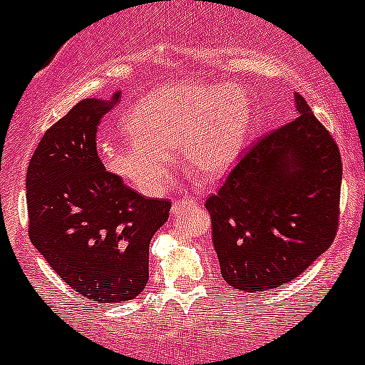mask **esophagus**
Segmentation results:
<instances>
[{
	"instance_id": "esophagus-1",
	"label": "esophagus",
	"mask_w": 365,
	"mask_h": 365,
	"mask_svg": "<svg viewBox=\"0 0 365 365\" xmlns=\"http://www.w3.org/2000/svg\"><path fill=\"white\" fill-rule=\"evenodd\" d=\"M199 205H200V199H180V200H175V202H173L172 212L179 213L180 210L193 208V206H199Z\"/></svg>"
}]
</instances>
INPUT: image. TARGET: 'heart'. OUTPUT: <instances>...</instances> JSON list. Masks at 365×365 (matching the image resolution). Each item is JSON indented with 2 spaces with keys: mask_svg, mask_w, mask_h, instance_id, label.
I'll return each mask as SVG.
<instances>
[{
  "mask_svg": "<svg viewBox=\"0 0 365 365\" xmlns=\"http://www.w3.org/2000/svg\"><path fill=\"white\" fill-rule=\"evenodd\" d=\"M252 108L239 85L175 83L148 93L125 117L128 139H101L99 155L112 175L146 197L165 192L179 150L186 170L206 179L239 160Z\"/></svg>",
  "mask_w": 365,
  "mask_h": 365,
  "instance_id": "heart-1",
  "label": "heart"
}]
</instances>
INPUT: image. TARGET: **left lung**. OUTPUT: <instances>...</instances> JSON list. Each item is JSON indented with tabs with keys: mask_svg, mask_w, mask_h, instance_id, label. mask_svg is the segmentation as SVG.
Segmentation results:
<instances>
[{
	"mask_svg": "<svg viewBox=\"0 0 365 365\" xmlns=\"http://www.w3.org/2000/svg\"><path fill=\"white\" fill-rule=\"evenodd\" d=\"M297 117L260 139L206 200L220 275L246 293L306 272L339 224V146L295 92Z\"/></svg>",
	"mask_w": 365,
	"mask_h": 365,
	"instance_id": "1",
	"label": "left lung"
}]
</instances>
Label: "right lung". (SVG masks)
<instances>
[{
	"label": "right lung",
	"mask_w": 365,
	"mask_h": 365,
	"mask_svg": "<svg viewBox=\"0 0 365 365\" xmlns=\"http://www.w3.org/2000/svg\"><path fill=\"white\" fill-rule=\"evenodd\" d=\"M88 98L45 132L26 170L29 235L66 286L98 304L135 299L148 282V248L168 200L146 199L106 172L99 121L119 103Z\"/></svg>",
	"instance_id": "1"
}]
</instances>
